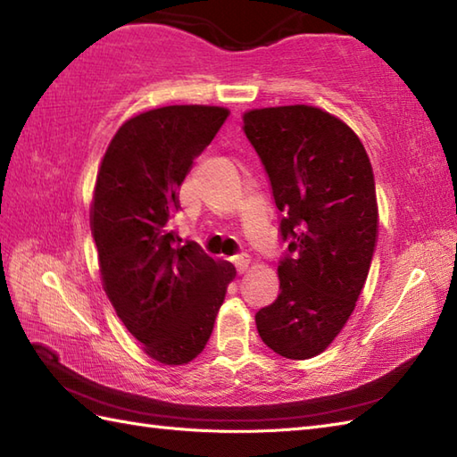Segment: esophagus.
<instances>
[{"label": "esophagus", "instance_id": "1", "mask_svg": "<svg viewBox=\"0 0 457 457\" xmlns=\"http://www.w3.org/2000/svg\"><path fill=\"white\" fill-rule=\"evenodd\" d=\"M231 263L236 265V269L239 270V273H245L247 267H249V255L247 253L234 255V257H231Z\"/></svg>", "mask_w": 457, "mask_h": 457}]
</instances>
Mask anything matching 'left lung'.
<instances>
[{
  "instance_id": "8db88e82",
  "label": "left lung",
  "mask_w": 457,
  "mask_h": 457,
  "mask_svg": "<svg viewBox=\"0 0 457 457\" xmlns=\"http://www.w3.org/2000/svg\"><path fill=\"white\" fill-rule=\"evenodd\" d=\"M244 131L269 174L288 251L280 295L255 314L265 345L310 359L352 316L378 234L373 169L353 129L314 105L244 113Z\"/></svg>"
}]
</instances>
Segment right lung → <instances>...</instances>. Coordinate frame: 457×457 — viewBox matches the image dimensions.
Here are the masks:
<instances>
[{
	"instance_id": "right-lung-1",
	"label": "right lung",
	"mask_w": 457,
	"mask_h": 457,
	"mask_svg": "<svg viewBox=\"0 0 457 457\" xmlns=\"http://www.w3.org/2000/svg\"><path fill=\"white\" fill-rule=\"evenodd\" d=\"M218 105H167L125 121L96 179L90 210L104 290L143 352L164 365L202 353L236 267L179 245L170 229L194 159L228 120Z\"/></svg>"
}]
</instances>
